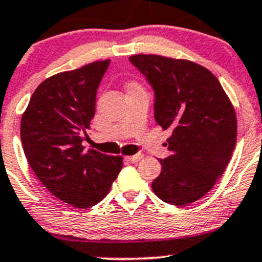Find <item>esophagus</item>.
Returning a JSON list of instances; mask_svg holds the SVG:
<instances>
[{
    "label": "esophagus",
    "mask_w": 262,
    "mask_h": 262,
    "mask_svg": "<svg viewBox=\"0 0 262 262\" xmlns=\"http://www.w3.org/2000/svg\"><path fill=\"white\" fill-rule=\"evenodd\" d=\"M141 158H143V155H142V153H138V155L126 156V157H125V161H128V162L134 163V162H138V161L141 160Z\"/></svg>",
    "instance_id": "1"
}]
</instances>
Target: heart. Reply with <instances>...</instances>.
Wrapping results in <instances>:
<instances>
[{
    "label": "heart",
    "instance_id": "obj_1",
    "mask_svg": "<svg viewBox=\"0 0 262 262\" xmlns=\"http://www.w3.org/2000/svg\"><path fill=\"white\" fill-rule=\"evenodd\" d=\"M130 87H139V86H138V84H132Z\"/></svg>",
    "mask_w": 262,
    "mask_h": 262
}]
</instances>
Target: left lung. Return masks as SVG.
Instances as JSON below:
<instances>
[{
  "mask_svg": "<svg viewBox=\"0 0 262 262\" xmlns=\"http://www.w3.org/2000/svg\"><path fill=\"white\" fill-rule=\"evenodd\" d=\"M129 60L155 90V119L172 136L171 156L152 190L168 204H190L204 196L224 172L237 139V118L218 78L187 59L136 54Z\"/></svg>",
  "mask_w": 262,
  "mask_h": 262,
  "instance_id": "obj_1",
  "label": "left lung"
}]
</instances>
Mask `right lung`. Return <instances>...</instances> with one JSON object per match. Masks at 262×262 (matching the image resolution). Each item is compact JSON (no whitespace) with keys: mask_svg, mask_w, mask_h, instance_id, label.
<instances>
[{"mask_svg":"<svg viewBox=\"0 0 262 262\" xmlns=\"http://www.w3.org/2000/svg\"><path fill=\"white\" fill-rule=\"evenodd\" d=\"M109 64L110 59L99 60L50 76L36 87L21 118V143L31 170L55 198L81 209L101 202L123 167L121 156L82 146Z\"/></svg>","mask_w":262,"mask_h":262,"instance_id":"1","label":"right lung"}]
</instances>
